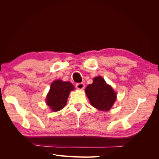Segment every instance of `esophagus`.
<instances>
[{
  "label": "esophagus",
  "mask_w": 159,
  "mask_h": 159,
  "mask_svg": "<svg viewBox=\"0 0 159 159\" xmlns=\"http://www.w3.org/2000/svg\"><path fill=\"white\" fill-rule=\"evenodd\" d=\"M75 87L78 89H83L85 88V85L83 83H78L76 84Z\"/></svg>",
  "instance_id": "esophagus-1"
}]
</instances>
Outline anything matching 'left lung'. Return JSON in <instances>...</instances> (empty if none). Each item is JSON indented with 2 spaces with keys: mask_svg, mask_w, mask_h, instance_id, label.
Listing matches in <instances>:
<instances>
[{
  "mask_svg": "<svg viewBox=\"0 0 159 159\" xmlns=\"http://www.w3.org/2000/svg\"><path fill=\"white\" fill-rule=\"evenodd\" d=\"M85 91L91 105L105 111L111 109L117 98V93L111 86L107 84L101 76L94 78L93 83L86 87Z\"/></svg>",
  "mask_w": 159,
  "mask_h": 159,
  "instance_id": "8db88e82",
  "label": "left lung"
}]
</instances>
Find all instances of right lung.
Segmentation results:
<instances>
[{"instance_id": "add662e5", "label": "right lung", "mask_w": 159, "mask_h": 159, "mask_svg": "<svg viewBox=\"0 0 159 159\" xmlns=\"http://www.w3.org/2000/svg\"><path fill=\"white\" fill-rule=\"evenodd\" d=\"M74 89V85L69 81L60 80L53 81L46 96V104L53 111L61 110L66 106L70 91Z\"/></svg>"}]
</instances>
